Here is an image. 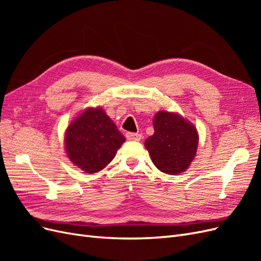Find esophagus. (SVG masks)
<instances>
[{
	"instance_id": "obj_1",
	"label": "esophagus",
	"mask_w": 261,
	"mask_h": 261,
	"mask_svg": "<svg viewBox=\"0 0 261 261\" xmlns=\"http://www.w3.org/2000/svg\"><path fill=\"white\" fill-rule=\"evenodd\" d=\"M141 136L140 134H137V133H127L126 134V138H127L128 140H134V141H139L141 139Z\"/></svg>"
}]
</instances>
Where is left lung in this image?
Listing matches in <instances>:
<instances>
[{
    "label": "left lung",
    "mask_w": 261,
    "mask_h": 261,
    "mask_svg": "<svg viewBox=\"0 0 261 261\" xmlns=\"http://www.w3.org/2000/svg\"><path fill=\"white\" fill-rule=\"evenodd\" d=\"M154 134L145 141L150 158L161 172L176 175L188 169L196 156L198 132L177 113L159 111L153 120Z\"/></svg>",
    "instance_id": "left-lung-1"
}]
</instances>
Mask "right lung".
<instances>
[{"mask_svg": "<svg viewBox=\"0 0 261 261\" xmlns=\"http://www.w3.org/2000/svg\"><path fill=\"white\" fill-rule=\"evenodd\" d=\"M68 159L86 173H96L113 160L125 141L123 134L102 108H88L65 133Z\"/></svg>", "mask_w": 261, "mask_h": 261, "instance_id": "add662e5", "label": "right lung"}]
</instances>
